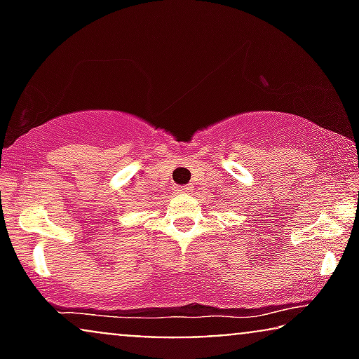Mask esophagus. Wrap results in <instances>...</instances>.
<instances>
[{
  "instance_id": "34e87169",
  "label": "esophagus",
  "mask_w": 359,
  "mask_h": 359,
  "mask_svg": "<svg viewBox=\"0 0 359 359\" xmlns=\"http://www.w3.org/2000/svg\"><path fill=\"white\" fill-rule=\"evenodd\" d=\"M177 191H179L180 194H187V192L192 191V187H191V185H180V187L177 189Z\"/></svg>"
}]
</instances>
